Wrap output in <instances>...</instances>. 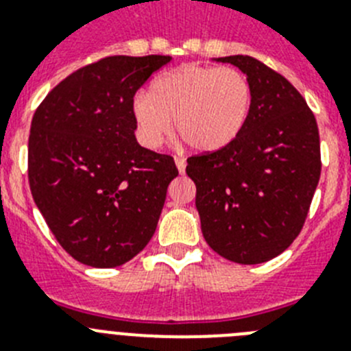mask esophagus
Returning a JSON list of instances; mask_svg holds the SVG:
<instances>
[{"mask_svg":"<svg viewBox=\"0 0 351 351\" xmlns=\"http://www.w3.org/2000/svg\"><path fill=\"white\" fill-rule=\"evenodd\" d=\"M176 167H178L179 173H184L186 172V161L182 158H176Z\"/></svg>","mask_w":351,"mask_h":351,"instance_id":"1","label":"esophagus"}]
</instances>
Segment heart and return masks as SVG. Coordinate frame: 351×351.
Listing matches in <instances>:
<instances>
[{"mask_svg": "<svg viewBox=\"0 0 351 351\" xmlns=\"http://www.w3.org/2000/svg\"><path fill=\"white\" fill-rule=\"evenodd\" d=\"M250 80L241 70L188 63L161 73L132 101L142 145L154 149L173 128L198 153H214L241 135L251 112Z\"/></svg>", "mask_w": 351, "mask_h": 351, "instance_id": "b5f03b06", "label": "heart"}]
</instances>
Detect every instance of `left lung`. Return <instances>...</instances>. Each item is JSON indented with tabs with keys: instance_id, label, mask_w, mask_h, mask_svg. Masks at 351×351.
Returning a JSON list of instances; mask_svg holds the SVG:
<instances>
[{
	"instance_id": "8db88e82",
	"label": "left lung",
	"mask_w": 351,
	"mask_h": 351,
	"mask_svg": "<svg viewBox=\"0 0 351 351\" xmlns=\"http://www.w3.org/2000/svg\"><path fill=\"white\" fill-rule=\"evenodd\" d=\"M247 77V123L226 147L188 158L204 239L218 255L255 265L299 235L320 181V135L300 93L251 56L214 58Z\"/></svg>"
}]
</instances>
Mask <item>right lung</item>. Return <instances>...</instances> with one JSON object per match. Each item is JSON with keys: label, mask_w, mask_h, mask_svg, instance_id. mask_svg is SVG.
<instances>
[{"label": "right lung", "mask_w": 351, "mask_h": 351, "mask_svg": "<svg viewBox=\"0 0 351 351\" xmlns=\"http://www.w3.org/2000/svg\"><path fill=\"white\" fill-rule=\"evenodd\" d=\"M170 56H110L61 80L36 108L27 178L36 207L68 255L108 269L156 230L173 158L138 145L133 96Z\"/></svg>", "instance_id": "obj_1"}]
</instances>
